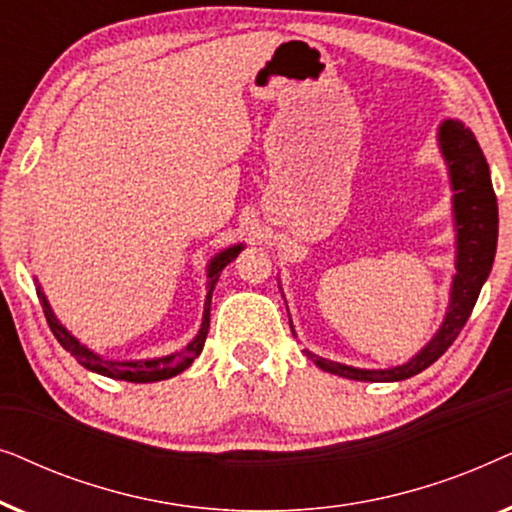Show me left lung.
Instances as JSON below:
<instances>
[{
	"label": "left lung",
	"mask_w": 512,
	"mask_h": 512,
	"mask_svg": "<svg viewBox=\"0 0 512 512\" xmlns=\"http://www.w3.org/2000/svg\"><path fill=\"white\" fill-rule=\"evenodd\" d=\"M438 146L445 158L447 172H450L454 191L452 214L454 228H457V263H454L457 275L452 279L450 305H447L443 324L429 340V345H424L422 352H417L403 366L387 370L345 366V363L328 361L324 356L307 352V356L326 373L359 382L408 380V377L429 368L433 361H438L447 352V347L457 340L461 328L471 317L482 284L487 282L489 272H492L496 237H499V205H496L487 160L482 156L478 139L464 123L452 121V118L440 123Z\"/></svg>",
	"instance_id": "1"
}]
</instances>
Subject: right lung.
<instances>
[{"instance_id": "right-lung-1", "label": "right lung", "mask_w": 512, "mask_h": 512, "mask_svg": "<svg viewBox=\"0 0 512 512\" xmlns=\"http://www.w3.org/2000/svg\"><path fill=\"white\" fill-rule=\"evenodd\" d=\"M242 249H244V244H235V247L223 249L221 254H216L212 261H209V265H207V279H209V282H207V298H205V312H202L200 331L191 342H188L184 349H179V352H174V354L160 356V359H144V361L104 359V356L95 354L93 349L81 345V342L76 340L74 335L60 324L58 317H55L53 310H51V305H48L46 293L41 291L39 284H37V296H39L41 307H44L46 321H48V326H51L53 335L58 338L60 345L65 347L67 352L81 363L83 368L93 370V373H100L104 377H114V380L160 382V380H167V377L184 373V370L200 356L202 347H205V340H207V331H209V307H212V291H214L216 282H219L221 270L226 268L230 261H235L237 254H240ZM34 282H37V279H34Z\"/></svg>"}]
</instances>
